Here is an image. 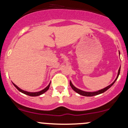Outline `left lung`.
I'll use <instances>...</instances> for the list:
<instances>
[{
    "label": "left lung",
    "instance_id": "1",
    "mask_svg": "<svg viewBox=\"0 0 128 128\" xmlns=\"http://www.w3.org/2000/svg\"><path fill=\"white\" fill-rule=\"evenodd\" d=\"M119 54H120V51H119ZM120 67L118 71V74H117V76H116V79H115V80H114L110 85H109V86H106V87L104 88L101 89V90H98V91H97V92H85V91H83V90H80V89H79V88H78L76 87L75 86H74V85L72 84V82H71V81L70 82V86H71V87L72 88V90H73L74 91H75L76 93H78V94H80V95H82V96H96V95H98V94H101V93H104V92L107 91V90H108L109 88H110L111 86H113V84L115 83V81H116V79H118V76L120 74Z\"/></svg>",
    "mask_w": 128,
    "mask_h": 128
}]
</instances>
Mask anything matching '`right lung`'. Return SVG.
<instances>
[{
    "mask_svg": "<svg viewBox=\"0 0 128 128\" xmlns=\"http://www.w3.org/2000/svg\"><path fill=\"white\" fill-rule=\"evenodd\" d=\"M12 83H13V82H12ZM13 84L14 85V86L16 88L18 89V90H19V91L21 92V93H24V94H27V95H28V96H40V95H41V94H43V93H44L45 92H47L48 90H49V86H50V82L49 84V85H48V86H46V88H44L43 90H41V91L37 92H29L25 91V90H22L21 88H19L18 86H16V85H15L14 83H13Z\"/></svg>",
    "mask_w": 128,
    "mask_h": 128,
    "instance_id": "obj_1",
    "label": "right lung"
}]
</instances>
